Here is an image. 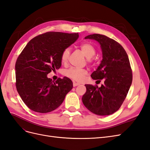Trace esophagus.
Masks as SVG:
<instances>
[{
  "label": "esophagus",
  "mask_w": 150,
  "mask_h": 150,
  "mask_svg": "<svg viewBox=\"0 0 150 150\" xmlns=\"http://www.w3.org/2000/svg\"><path fill=\"white\" fill-rule=\"evenodd\" d=\"M79 83H76V82H73V86L74 87H76V86H79Z\"/></svg>",
  "instance_id": "obj_1"
}]
</instances>
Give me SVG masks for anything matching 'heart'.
<instances>
[{"label": "heart", "instance_id": "b5f03b06", "mask_svg": "<svg viewBox=\"0 0 150 150\" xmlns=\"http://www.w3.org/2000/svg\"><path fill=\"white\" fill-rule=\"evenodd\" d=\"M80 48L81 51L84 54V56L88 58V62H92V57L96 54V49L89 42H84L81 44ZM70 54V49L69 48H66L61 54V61L62 62H66L68 60ZM88 74L87 70L78 67H71L64 71V75L68 78L73 79L78 82H81L83 81L85 78L86 74Z\"/></svg>", "mask_w": 150, "mask_h": 150}]
</instances>
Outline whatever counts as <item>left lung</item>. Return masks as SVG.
Here are the masks:
<instances>
[{
    "instance_id": "8db88e82",
    "label": "left lung",
    "mask_w": 150,
    "mask_h": 150,
    "mask_svg": "<svg viewBox=\"0 0 150 150\" xmlns=\"http://www.w3.org/2000/svg\"><path fill=\"white\" fill-rule=\"evenodd\" d=\"M85 39H94L101 45L103 60L91 76L95 80L103 79L104 82L100 88L85 84L86 92L82 101L94 114L110 115L119 110L132 83V70L128 54L121 44L104 35L94 34Z\"/></svg>"
}]
</instances>
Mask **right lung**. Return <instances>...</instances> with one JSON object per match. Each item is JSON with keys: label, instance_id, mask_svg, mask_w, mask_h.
I'll list each match as a JSON object with an SVG mask.
<instances>
[{"label": "right lung", "instance_id": "obj_1", "mask_svg": "<svg viewBox=\"0 0 150 150\" xmlns=\"http://www.w3.org/2000/svg\"><path fill=\"white\" fill-rule=\"evenodd\" d=\"M78 33L48 32L32 39L16 62V86L25 105L31 110L47 113L55 110L72 88L64 77L55 82L47 78L61 66V54L78 39Z\"/></svg>", "mask_w": 150, "mask_h": 150}]
</instances>
